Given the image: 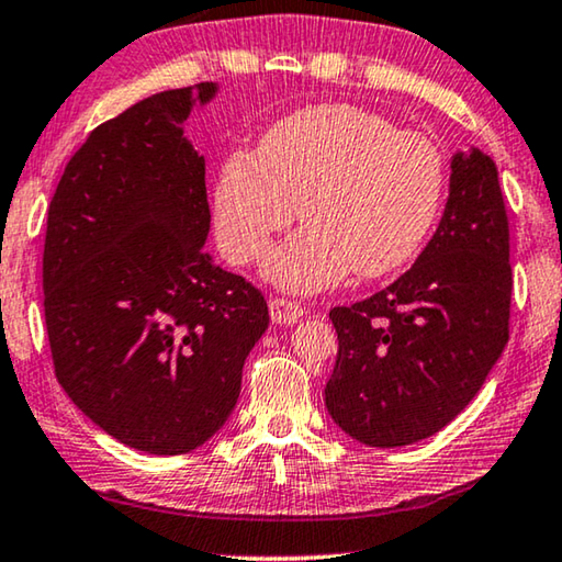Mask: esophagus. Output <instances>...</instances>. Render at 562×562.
Instances as JSON below:
<instances>
[{"label": "esophagus", "mask_w": 562, "mask_h": 562, "mask_svg": "<svg viewBox=\"0 0 562 562\" xmlns=\"http://www.w3.org/2000/svg\"><path fill=\"white\" fill-rule=\"evenodd\" d=\"M270 315H272V323H278V325H295L300 317L305 315V310H303V305H297L295 300L272 297L270 300Z\"/></svg>", "instance_id": "1"}]
</instances>
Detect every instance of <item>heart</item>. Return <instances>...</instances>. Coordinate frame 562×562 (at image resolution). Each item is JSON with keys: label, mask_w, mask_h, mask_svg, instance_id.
<instances>
[{"label": "heart", "mask_w": 562, "mask_h": 562, "mask_svg": "<svg viewBox=\"0 0 562 562\" xmlns=\"http://www.w3.org/2000/svg\"><path fill=\"white\" fill-rule=\"evenodd\" d=\"M443 156L424 133L353 105H310L272 123L257 156L234 150L214 181L216 239L229 262L270 255L300 216L303 229L267 262L292 292L323 290L348 270L396 272L424 245L443 194Z\"/></svg>", "instance_id": "heart-1"}]
</instances>
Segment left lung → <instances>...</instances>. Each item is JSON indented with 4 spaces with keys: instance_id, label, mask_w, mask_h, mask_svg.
Here are the masks:
<instances>
[{
    "instance_id": "8db88e82",
    "label": "left lung",
    "mask_w": 562,
    "mask_h": 562,
    "mask_svg": "<svg viewBox=\"0 0 562 562\" xmlns=\"http://www.w3.org/2000/svg\"><path fill=\"white\" fill-rule=\"evenodd\" d=\"M509 222L487 154L451 158L449 199L408 272L333 307L338 361L325 406L368 447L422 441L462 414L509 338Z\"/></svg>"
}]
</instances>
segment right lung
I'll return each mask as SVG.
<instances>
[{
	"label": "right lung",
	"instance_id": "1",
	"mask_svg": "<svg viewBox=\"0 0 562 562\" xmlns=\"http://www.w3.org/2000/svg\"><path fill=\"white\" fill-rule=\"evenodd\" d=\"M214 82L164 90L90 133L49 201L42 290L55 375L105 434L187 454L227 422L270 323L204 252L206 164L183 121Z\"/></svg>",
	"mask_w": 562,
	"mask_h": 562
}]
</instances>
